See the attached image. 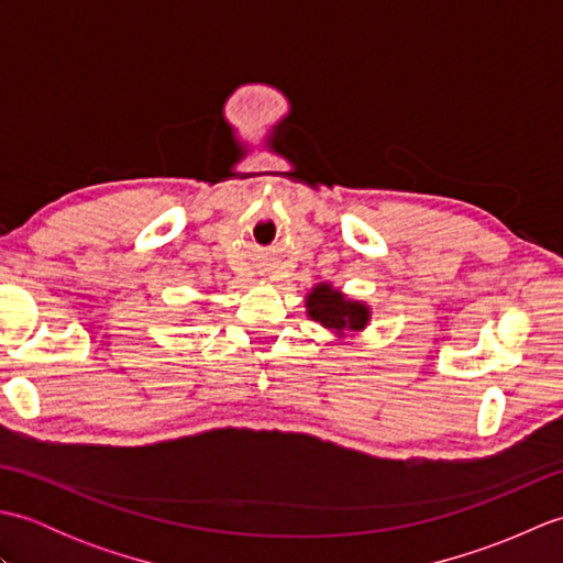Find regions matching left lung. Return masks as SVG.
Listing matches in <instances>:
<instances>
[{
    "label": "left lung",
    "mask_w": 563,
    "mask_h": 563,
    "mask_svg": "<svg viewBox=\"0 0 563 563\" xmlns=\"http://www.w3.org/2000/svg\"><path fill=\"white\" fill-rule=\"evenodd\" d=\"M307 314L321 327L336 333L343 331H361L369 321V309L363 302H353L349 297L333 290L331 285L321 283L307 295Z\"/></svg>",
    "instance_id": "left-lung-1"
}]
</instances>
